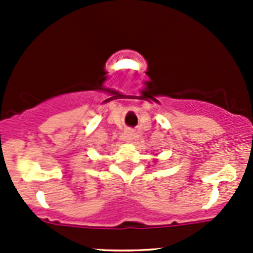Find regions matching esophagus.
I'll use <instances>...</instances> for the list:
<instances>
[{
    "label": "esophagus",
    "instance_id": "obj_1",
    "mask_svg": "<svg viewBox=\"0 0 253 253\" xmlns=\"http://www.w3.org/2000/svg\"><path fill=\"white\" fill-rule=\"evenodd\" d=\"M125 137H126L127 142H131L132 139H136L137 137V133L133 131V129H126V132H125Z\"/></svg>",
    "mask_w": 253,
    "mask_h": 253
}]
</instances>
